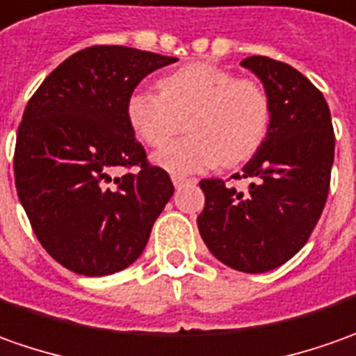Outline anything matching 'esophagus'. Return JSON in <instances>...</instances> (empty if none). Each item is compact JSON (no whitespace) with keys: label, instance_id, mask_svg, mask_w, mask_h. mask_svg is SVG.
<instances>
[{"label":"esophagus","instance_id":"34e87169","mask_svg":"<svg viewBox=\"0 0 356 356\" xmlns=\"http://www.w3.org/2000/svg\"><path fill=\"white\" fill-rule=\"evenodd\" d=\"M187 183H197V179L181 177V175H173V185H175V187H181V185H187Z\"/></svg>","mask_w":356,"mask_h":356}]
</instances>
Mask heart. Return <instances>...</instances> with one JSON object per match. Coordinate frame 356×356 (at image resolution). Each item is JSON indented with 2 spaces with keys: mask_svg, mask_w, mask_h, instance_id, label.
<instances>
[{
  "mask_svg": "<svg viewBox=\"0 0 356 356\" xmlns=\"http://www.w3.org/2000/svg\"><path fill=\"white\" fill-rule=\"evenodd\" d=\"M161 92L129 94V126L152 147H161L185 126L191 134L155 155L159 165L197 173L222 163L236 167L262 147L272 124V100L260 80L238 79L228 68L193 63L169 72Z\"/></svg>",
  "mask_w": 356,
  "mask_h": 356,
  "instance_id": "1",
  "label": "heart"
}]
</instances>
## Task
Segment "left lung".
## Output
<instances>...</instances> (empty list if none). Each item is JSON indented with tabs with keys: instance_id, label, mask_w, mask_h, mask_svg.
I'll return each mask as SVG.
<instances>
[{
	"instance_id": "left-lung-1",
	"label": "left lung",
	"mask_w": 356,
	"mask_h": 356,
	"mask_svg": "<svg viewBox=\"0 0 356 356\" xmlns=\"http://www.w3.org/2000/svg\"><path fill=\"white\" fill-rule=\"evenodd\" d=\"M242 67L262 80L272 100V124L258 154L232 177L202 179L204 209L197 225L204 244L228 268L262 274L305 246L323 213L335 131L323 94L300 70L270 56ZM248 178V190L234 183Z\"/></svg>"
}]
</instances>
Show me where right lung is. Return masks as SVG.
<instances>
[{"instance_id": "obj_1", "label": "right lung", "mask_w": 356, "mask_h": 356, "mask_svg": "<svg viewBox=\"0 0 356 356\" xmlns=\"http://www.w3.org/2000/svg\"><path fill=\"white\" fill-rule=\"evenodd\" d=\"M175 60L94 44L60 63L25 106L15 189L41 246L74 274L108 276L136 262L175 191L126 114L141 80ZM118 168L124 173L112 178Z\"/></svg>"}]
</instances>
